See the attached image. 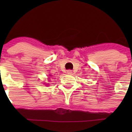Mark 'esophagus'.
<instances>
[{"label": "esophagus", "instance_id": "1", "mask_svg": "<svg viewBox=\"0 0 132 132\" xmlns=\"http://www.w3.org/2000/svg\"><path fill=\"white\" fill-rule=\"evenodd\" d=\"M66 73L68 74V75H71V74H72V71L70 70V69H69V70L67 71Z\"/></svg>", "mask_w": 132, "mask_h": 132}]
</instances>
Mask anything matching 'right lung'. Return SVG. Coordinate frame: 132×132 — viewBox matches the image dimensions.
I'll list each match as a JSON object with an SVG mask.
<instances>
[{"mask_svg": "<svg viewBox=\"0 0 132 132\" xmlns=\"http://www.w3.org/2000/svg\"><path fill=\"white\" fill-rule=\"evenodd\" d=\"M50 76H51V75H50ZM48 78H49V77H48Z\"/></svg>", "mask_w": 132, "mask_h": 132, "instance_id": "1", "label": "right lung"}]
</instances>
